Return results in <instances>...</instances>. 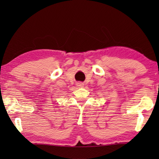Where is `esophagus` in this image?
<instances>
[{"label":"esophagus","mask_w":159,"mask_h":159,"mask_svg":"<svg viewBox=\"0 0 159 159\" xmlns=\"http://www.w3.org/2000/svg\"><path fill=\"white\" fill-rule=\"evenodd\" d=\"M76 86L78 88H83V87H84V83L82 82H78L76 83Z\"/></svg>","instance_id":"34e87169"}]
</instances>
